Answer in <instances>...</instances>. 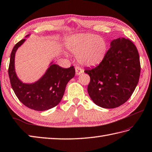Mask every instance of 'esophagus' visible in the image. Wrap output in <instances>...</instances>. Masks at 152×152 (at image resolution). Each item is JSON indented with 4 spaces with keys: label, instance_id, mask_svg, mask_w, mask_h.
<instances>
[{
    "label": "esophagus",
    "instance_id": "1",
    "mask_svg": "<svg viewBox=\"0 0 152 152\" xmlns=\"http://www.w3.org/2000/svg\"><path fill=\"white\" fill-rule=\"evenodd\" d=\"M75 70H76V75H80V74H82L83 72V70L80 67H76Z\"/></svg>",
    "mask_w": 152,
    "mask_h": 152
}]
</instances>
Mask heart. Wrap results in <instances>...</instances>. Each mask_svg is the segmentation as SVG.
Instances as JSON below:
<instances>
[{
    "label": "heart",
    "instance_id": "1",
    "mask_svg": "<svg viewBox=\"0 0 152 152\" xmlns=\"http://www.w3.org/2000/svg\"><path fill=\"white\" fill-rule=\"evenodd\" d=\"M70 52L78 56L80 63L95 66L102 62L107 53V43L102 37L91 34H81L70 37L66 42Z\"/></svg>",
    "mask_w": 152,
    "mask_h": 152
}]
</instances>
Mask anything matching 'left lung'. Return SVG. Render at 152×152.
Listing matches in <instances>:
<instances>
[{
	"label": "left lung",
	"mask_w": 152,
	"mask_h": 152,
	"mask_svg": "<svg viewBox=\"0 0 152 152\" xmlns=\"http://www.w3.org/2000/svg\"><path fill=\"white\" fill-rule=\"evenodd\" d=\"M90 82L88 92L97 105L113 109L132 96L140 74V62L136 47L129 39L118 38L97 66L86 69Z\"/></svg>",
	"instance_id": "8db88e82"
}]
</instances>
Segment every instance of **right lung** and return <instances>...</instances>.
Instances as JSON below:
<instances>
[{
	"mask_svg": "<svg viewBox=\"0 0 152 152\" xmlns=\"http://www.w3.org/2000/svg\"><path fill=\"white\" fill-rule=\"evenodd\" d=\"M25 41L26 39L20 41L12 50L8 68L11 86L18 99L27 107L35 111H46L60 103L66 84L75 75V68L73 66L64 68L52 62L46 72L37 82L23 83L15 71L14 58L17 49Z\"/></svg>",
	"mask_w": 152,
	"mask_h": 152,
	"instance_id": "obj_1",
	"label": "right lung"
}]
</instances>
